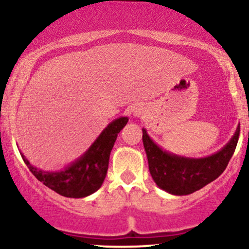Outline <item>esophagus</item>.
<instances>
[{
	"label": "esophagus",
	"mask_w": 249,
	"mask_h": 249,
	"mask_svg": "<svg viewBox=\"0 0 249 249\" xmlns=\"http://www.w3.org/2000/svg\"><path fill=\"white\" fill-rule=\"evenodd\" d=\"M146 112V108L141 107V105H137V107H133V115L136 117H141L142 115H145Z\"/></svg>",
	"instance_id": "34e87169"
}]
</instances>
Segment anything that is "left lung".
Returning <instances> with one entry per match:
<instances>
[{
  "label": "left lung",
  "instance_id": "8db88e82",
  "mask_svg": "<svg viewBox=\"0 0 249 249\" xmlns=\"http://www.w3.org/2000/svg\"><path fill=\"white\" fill-rule=\"evenodd\" d=\"M240 125L221 150L205 158H186L161 150L142 128L148 170L158 187L174 196H187L212 182L225 171L239 141Z\"/></svg>",
  "mask_w": 249,
  "mask_h": 249
}]
</instances>
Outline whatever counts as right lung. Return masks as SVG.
Instances as JSON below:
<instances>
[{
  "mask_svg": "<svg viewBox=\"0 0 249 249\" xmlns=\"http://www.w3.org/2000/svg\"><path fill=\"white\" fill-rule=\"evenodd\" d=\"M127 122V117H121L110 123L81 158L58 172L38 170L23 154L21 153V156L30 172L45 186L67 198H84L102 186L107 177L111 150L117 136Z\"/></svg>",
  "mask_w": 249,
  "mask_h": 249,
  "instance_id": "add662e5",
  "label": "right lung"
}]
</instances>
